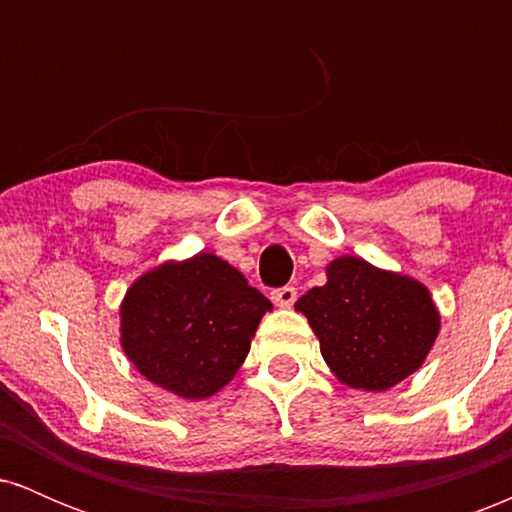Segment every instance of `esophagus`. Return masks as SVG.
<instances>
[{
	"mask_svg": "<svg viewBox=\"0 0 512 512\" xmlns=\"http://www.w3.org/2000/svg\"><path fill=\"white\" fill-rule=\"evenodd\" d=\"M272 301L279 305V308H291L296 303V289L293 286H284V289H276L272 293Z\"/></svg>",
	"mask_w": 512,
	"mask_h": 512,
	"instance_id": "esophagus-1",
	"label": "esophagus"
}]
</instances>
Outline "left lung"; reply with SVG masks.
I'll return each mask as SVG.
<instances>
[{"mask_svg":"<svg viewBox=\"0 0 512 512\" xmlns=\"http://www.w3.org/2000/svg\"><path fill=\"white\" fill-rule=\"evenodd\" d=\"M325 286L296 301L339 383L385 392L424 366L440 332L431 291L414 276L342 255L325 267Z\"/></svg>","mask_w":512,"mask_h":512,"instance_id":"obj_1","label":"left lung"}]
</instances>
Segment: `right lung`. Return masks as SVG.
I'll use <instances>...</instances> for the list:
<instances>
[{"mask_svg": "<svg viewBox=\"0 0 512 512\" xmlns=\"http://www.w3.org/2000/svg\"><path fill=\"white\" fill-rule=\"evenodd\" d=\"M269 298L214 252L166 260L132 281L120 303V346L149 383L209 399L243 366Z\"/></svg>", "mask_w": 512, "mask_h": 512, "instance_id": "right-lung-1", "label": "right lung"}]
</instances>
